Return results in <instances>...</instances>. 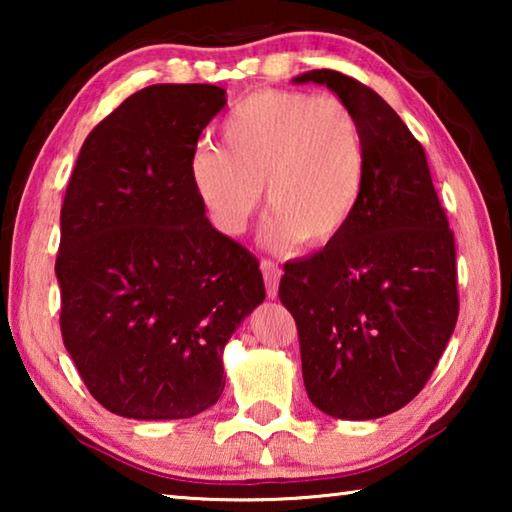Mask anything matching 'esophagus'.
Returning <instances> with one entry per match:
<instances>
[{"label":"esophagus","instance_id":"1","mask_svg":"<svg viewBox=\"0 0 512 512\" xmlns=\"http://www.w3.org/2000/svg\"><path fill=\"white\" fill-rule=\"evenodd\" d=\"M262 273H264V284H266V296L277 298V284H280V268L271 259H262Z\"/></svg>","mask_w":512,"mask_h":512}]
</instances>
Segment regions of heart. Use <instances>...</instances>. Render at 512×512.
I'll return each instance as SVG.
<instances>
[{"label":"heart","mask_w":512,"mask_h":512,"mask_svg":"<svg viewBox=\"0 0 512 512\" xmlns=\"http://www.w3.org/2000/svg\"><path fill=\"white\" fill-rule=\"evenodd\" d=\"M223 146H196L189 178L210 221L239 235L262 203L268 246H323L350 223L366 185L359 117L332 94L262 90L221 124Z\"/></svg>","instance_id":"heart-1"}]
</instances>
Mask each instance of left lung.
<instances>
[{
    "mask_svg": "<svg viewBox=\"0 0 512 512\" xmlns=\"http://www.w3.org/2000/svg\"><path fill=\"white\" fill-rule=\"evenodd\" d=\"M327 85L359 117L366 185L350 223L318 253L284 264L309 400L332 418L375 420L409 404L458 318L456 246L422 144L375 90L334 69Z\"/></svg>",
    "mask_w": 512,
    "mask_h": 512,
    "instance_id": "8db88e82",
    "label": "left lung"
}]
</instances>
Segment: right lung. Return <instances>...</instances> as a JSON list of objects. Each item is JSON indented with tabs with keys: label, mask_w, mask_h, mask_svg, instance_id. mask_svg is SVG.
Masks as SVG:
<instances>
[{
	"label": "right lung",
	"mask_w": 512,
	"mask_h": 512,
	"mask_svg": "<svg viewBox=\"0 0 512 512\" xmlns=\"http://www.w3.org/2000/svg\"><path fill=\"white\" fill-rule=\"evenodd\" d=\"M225 106L216 85H149L83 142L60 210V332L94 400L133 420L216 404L223 348L264 302L259 262L221 235L189 178Z\"/></svg>",
	"instance_id": "obj_1"
}]
</instances>
